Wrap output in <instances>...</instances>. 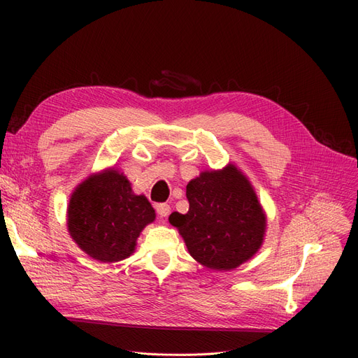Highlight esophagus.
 <instances>
[{
    "label": "esophagus",
    "instance_id": "obj_1",
    "mask_svg": "<svg viewBox=\"0 0 358 358\" xmlns=\"http://www.w3.org/2000/svg\"><path fill=\"white\" fill-rule=\"evenodd\" d=\"M155 210L161 216V218H166V216L170 215V206L167 203H158L155 204Z\"/></svg>",
    "mask_w": 358,
    "mask_h": 358
}]
</instances>
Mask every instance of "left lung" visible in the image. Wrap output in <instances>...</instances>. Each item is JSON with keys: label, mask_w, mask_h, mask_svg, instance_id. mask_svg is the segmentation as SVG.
Here are the masks:
<instances>
[{"label": "left lung", "mask_w": 358, "mask_h": 358, "mask_svg": "<svg viewBox=\"0 0 358 358\" xmlns=\"http://www.w3.org/2000/svg\"><path fill=\"white\" fill-rule=\"evenodd\" d=\"M188 213L169 216L194 259L212 270H231L263 245L266 215L251 183L233 164L203 171L187 185Z\"/></svg>", "instance_id": "left-lung-1"}]
</instances>
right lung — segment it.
I'll return each instance as SVG.
<instances>
[{"label":"right lung","mask_w":358,"mask_h":358,"mask_svg":"<svg viewBox=\"0 0 358 358\" xmlns=\"http://www.w3.org/2000/svg\"><path fill=\"white\" fill-rule=\"evenodd\" d=\"M154 220L148 199L136 196L129 180L115 169L83 180L71 194L67 210L71 239L101 263L131 255L137 237Z\"/></svg>","instance_id":"add662e5"}]
</instances>
